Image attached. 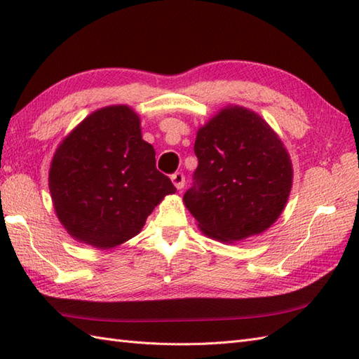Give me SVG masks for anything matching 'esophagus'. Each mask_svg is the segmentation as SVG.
I'll list each match as a JSON object with an SVG mask.
<instances>
[{"mask_svg":"<svg viewBox=\"0 0 359 359\" xmlns=\"http://www.w3.org/2000/svg\"><path fill=\"white\" fill-rule=\"evenodd\" d=\"M171 180H172L174 187L177 188V189H182V188L185 187V175L182 174V172H174V174L171 175Z\"/></svg>","mask_w":359,"mask_h":359,"instance_id":"esophagus-1","label":"esophagus"}]
</instances>
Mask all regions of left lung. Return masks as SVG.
Masks as SVG:
<instances>
[{"instance_id":"left-lung-1","label":"left lung","mask_w":359,"mask_h":359,"mask_svg":"<svg viewBox=\"0 0 359 359\" xmlns=\"http://www.w3.org/2000/svg\"><path fill=\"white\" fill-rule=\"evenodd\" d=\"M199 160L184 196L201 230L220 242L265 231L284 211L293 168L284 143L256 112L226 106L197 131Z\"/></svg>"}]
</instances>
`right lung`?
I'll return each mask as SVG.
<instances>
[{
  "label": "right lung",
  "instance_id": "right-lung-1",
  "mask_svg": "<svg viewBox=\"0 0 359 359\" xmlns=\"http://www.w3.org/2000/svg\"><path fill=\"white\" fill-rule=\"evenodd\" d=\"M49 189L74 239L112 248L139 234L157 205L175 193L142 139L140 118L125 104L90 114L55 151Z\"/></svg>",
  "mask_w": 359,
  "mask_h": 359
}]
</instances>
